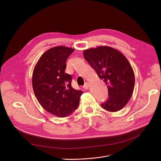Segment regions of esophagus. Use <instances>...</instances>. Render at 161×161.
Listing matches in <instances>:
<instances>
[{"label": "esophagus", "mask_w": 161, "mask_h": 161, "mask_svg": "<svg viewBox=\"0 0 161 161\" xmlns=\"http://www.w3.org/2000/svg\"><path fill=\"white\" fill-rule=\"evenodd\" d=\"M89 83H86L85 85H84V86H83V88L85 89H89Z\"/></svg>", "instance_id": "1"}]
</instances>
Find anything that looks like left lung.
<instances>
[{
  "mask_svg": "<svg viewBox=\"0 0 161 161\" xmlns=\"http://www.w3.org/2000/svg\"><path fill=\"white\" fill-rule=\"evenodd\" d=\"M83 56L108 86V98L101 106L115 112L130 98L134 86V74L126 58L119 51L103 46L83 52Z\"/></svg>",
  "mask_w": 161,
  "mask_h": 161,
  "instance_id": "left-lung-1",
  "label": "left lung"
}]
</instances>
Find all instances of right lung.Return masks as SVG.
I'll use <instances>...</instances> for the list:
<instances>
[{
	"label": "right lung",
	"mask_w": 161,
	"mask_h": 161,
	"mask_svg": "<svg viewBox=\"0 0 161 161\" xmlns=\"http://www.w3.org/2000/svg\"><path fill=\"white\" fill-rule=\"evenodd\" d=\"M74 49L51 48L41 56L32 74V88L46 110L59 117L71 115L78 108L82 91L72 86V75L65 73L66 62Z\"/></svg>",
	"instance_id": "add662e5"
}]
</instances>
